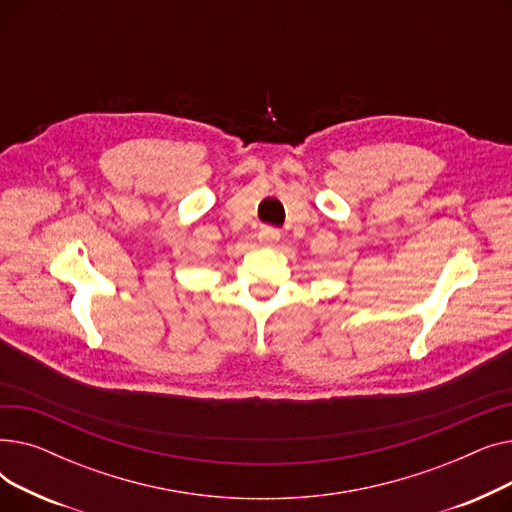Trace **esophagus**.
I'll list each match as a JSON object with an SVG mask.
<instances>
[{
    "instance_id": "1",
    "label": "esophagus",
    "mask_w": 512,
    "mask_h": 512,
    "mask_svg": "<svg viewBox=\"0 0 512 512\" xmlns=\"http://www.w3.org/2000/svg\"><path fill=\"white\" fill-rule=\"evenodd\" d=\"M278 240H280V230L278 228L265 226V228L259 230V242L263 247H272V245H276Z\"/></svg>"
}]
</instances>
